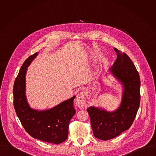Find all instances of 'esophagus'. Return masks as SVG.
Listing matches in <instances>:
<instances>
[{"label":"esophagus","mask_w":156,"mask_h":156,"mask_svg":"<svg viewBox=\"0 0 156 156\" xmlns=\"http://www.w3.org/2000/svg\"><path fill=\"white\" fill-rule=\"evenodd\" d=\"M76 103L77 106L80 108H85L88 106L87 99H86V94L84 92H80L76 98Z\"/></svg>","instance_id":"34e87169"}]
</instances>
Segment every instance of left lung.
<instances>
[{
    "mask_svg": "<svg viewBox=\"0 0 156 156\" xmlns=\"http://www.w3.org/2000/svg\"><path fill=\"white\" fill-rule=\"evenodd\" d=\"M113 48L117 59L111 72L124 85L121 103L116 111L112 112L94 106L87 109L94 136L103 140L115 138L131 127L140 99V77L133 62L126 53Z\"/></svg>",
    "mask_w": 156,
    "mask_h": 156,
    "instance_id": "1",
    "label": "left lung"
}]
</instances>
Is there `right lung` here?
<instances>
[{"label":"right lung","mask_w":156,"mask_h":156,"mask_svg":"<svg viewBox=\"0 0 156 156\" xmlns=\"http://www.w3.org/2000/svg\"><path fill=\"white\" fill-rule=\"evenodd\" d=\"M37 55V52L26 59L16 78L13 88L14 109L29 135L44 142L59 144L68 137L69 121L76 113L73 106L75 96L47 111H38L29 107L25 95V75L27 68Z\"/></svg>","instance_id":"obj_1"}]
</instances>
